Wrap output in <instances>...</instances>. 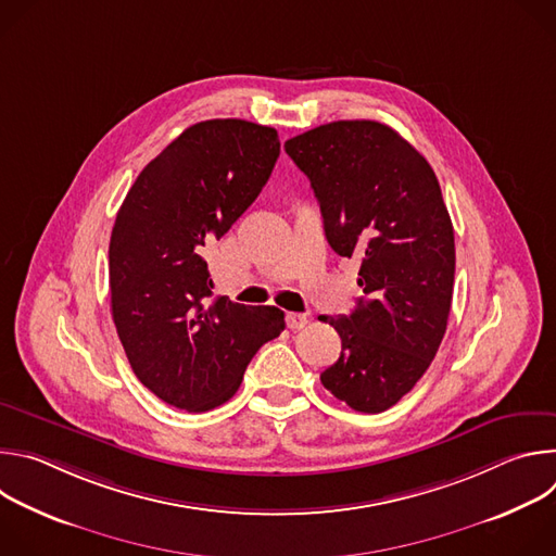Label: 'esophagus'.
<instances>
[{"label":"esophagus","instance_id":"1","mask_svg":"<svg viewBox=\"0 0 556 556\" xmlns=\"http://www.w3.org/2000/svg\"><path fill=\"white\" fill-rule=\"evenodd\" d=\"M286 324L290 330H301L307 326V314H299V312H288L286 314Z\"/></svg>","mask_w":556,"mask_h":556}]
</instances>
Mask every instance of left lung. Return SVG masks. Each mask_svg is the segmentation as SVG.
<instances>
[{
  "mask_svg": "<svg viewBox=\"0 0 556 556\" xmlns=\"http://www.w3.org/2000/svg\"><path fill=\"white\" fill-rule=\"evenodd\" d=\"M283 149L319 200L334 253L361 260L365 296L350 316H330L341 356L321 382L354 412L380 414L414 389L446 332L455 237L438 178L376 121L328 123Z\"/></svg>",
  "mask_w": 556,
  "mask_h": 556,
  "instance_id": "obj_1",
  "label": "left lung"
}]
</instances>
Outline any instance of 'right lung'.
Here are the masks:
<instances>
[{
  "label": "right lung",
  "mask_w": 556,
  "mask_h": 556,
  "mask_svg": "<svg viewBox=\"0 0 556 556\" xmlns=\"http://www.w3.org/2000/svg\"><path fill=\"white\" fill-rule=\"evenodd\" d=\"M277 129L213 118L185 129L140 172L110 240L118 339L138 380L172 407L202 414L240 389L255 352L286 328L275 305L211 301L206 247L268 182Z\"/></svg>",
  "instance_id": "1"
}]
</instances>
